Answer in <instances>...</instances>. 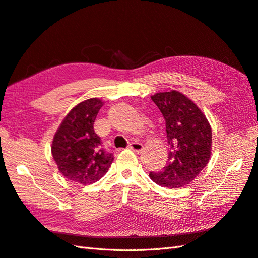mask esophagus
Segmentation results:
<instances>
[{
    "label": "esophagus",
    "instance_id": "1",
    "mask_svg": "<svg viewBox=\"0 0 258 258\" xmlns=\"http://www.w3.org/2000/svg\"><path fill=\"white\" fill-rule=\"evenodd\" d=\"M128 148L132 149L133 151H135V153H141V151L143 150L144 146L142 143H138V142H132L130 145H128Z\"/></svg>",
    "mask_w": 258,
    "mask_h": 258
}]
</instances>
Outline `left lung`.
<instances>
[{"instance_id":"1","label":"left lung","mask_w":258,"mask_h":258,"mask_svg":"<svg viewBox=\"0 0 258 258\" xmlns=\"http://www.w3.org/2000/svg\"><path fill=\"white\" fill-rule=\"evenodd\" d=\"M151 100L166 120L170 150L167 166L149 176L163 187H183L195 180L209 161L211 127L201 109L179 91L158 92Z\"/></svg>"}]
</instances>
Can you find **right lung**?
Listing matches in <instances>:
<instances>
[{
    "mask_svg": "<svg viewBox=\"0 0 258 258\" xmlns=\"http://www.w3.org/2000/svg\"><path fill=\"white\" fill-rule=\"evenodd\" d=\"M103 102L87 99L64 117L52 142L51 151L58 171L66 179L88 185L108 172L113 155L101 147L94 123Z\"/></svg>",
    "mask_w": 258,
    "mask_h": 258,
    "instance_id": "add662e5",
    "label": "right lung"
}]
</instances>
